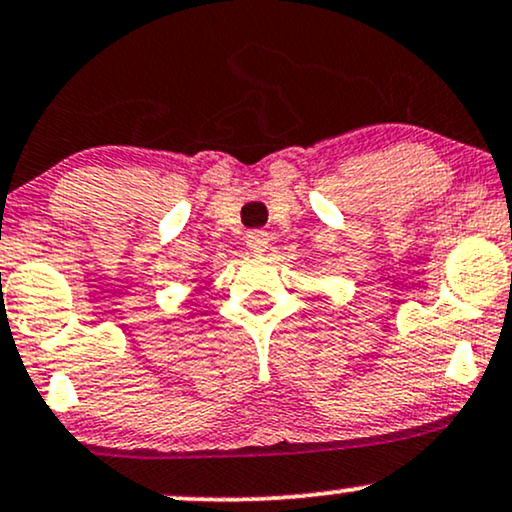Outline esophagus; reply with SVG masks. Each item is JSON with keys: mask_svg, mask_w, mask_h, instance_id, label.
<instances>
[{"mask_svg": "<svg viewBox=\"0 0 512 512\" xmlns=\"http://www.w3.org/2000/svg\"><path fill=\"white\" fill-rule=\"evenodd\" d=\"M245 245L252 252H260L269 245V233L267 231H248V236H245Z\"/></svg>", "mask_w": 512, "mask_h": 512, "instance_id": "34e87169", "label": "esophagus"}]
</instances>
